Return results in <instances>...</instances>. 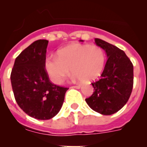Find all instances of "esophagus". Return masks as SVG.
Wrapping results in <instances>:
<instances>
[{
    "label": "esophagus",
    "mask_w": 147,
    "mask_h": 147,
    "mask_svg": "<svg viewBox=\"0 0 147 147\" xmlns=\"http://www.w3.org/2000/svg\"><path fill=\"white\" fill-rule=\"evenodd\" d=\"M72 88H77V89H79V88H81V85H74V86H72L71 87Z\"/></svg>",
    "instance_id": "1"
}]
</instances>
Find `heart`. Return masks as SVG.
Segmentation results:
<instances>
[{"label":"heart","mask_w":147,"mask_h":147,"mask_svg":"<svg viewBox=\"0 0 147 147\" xmlns=\"http://www.w3.org/2000/svg\"><path fill=\"white\" fill-rule=\"evenodd\" d=\"M105 62V52L98 45L72 44L59 49L57 57L46 58L44 67L55 84L63 82L69 74V68L75 78L87 82L100 76Z\"/></svg>","instance_id":"1"}]
</instances>
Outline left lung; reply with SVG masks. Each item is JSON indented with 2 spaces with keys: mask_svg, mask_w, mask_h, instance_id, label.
I'll use <instances>...</instances> for the list:
<instances>
[{
  "mask_svg": "<svg viewBox=\"0 0 147 147\" xmlns=\"http://www.w3.org/2000/svg\"><path fill=\"white\" fill-rule=\"evenodd\" d=\"M95 42L105 51L107 60L101 78L92 82L93 93L85 101L96 112L112 115L129 100L133 87V65L124 51L115 45L98 38Z\"/></svg>",
  "mask_w": 147,
  "mask_h": 147,
  "instance_id": "1",
  "label": "left lung"
}]
</instances>
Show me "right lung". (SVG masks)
Returning <instances> with one entry per match:
<instances>
[{
  "label": "right lung",
  "instance_id": "1",
  "mask_svg": "<svg viewBox=\"0 0 147 147\" xmlns=\"http://www.w3.org/2000/svg\"><path fill=\"white\" fill-rule=\"evenodd\" d=\"M49 41L38 40L15 59L11 73L15 98L27 115L39 120L52 119L59 113L68 88L51 82L44 67Z\"/></svg>",
  "mask_w": 147,
  "mask_h": 147
}]
</instances>
